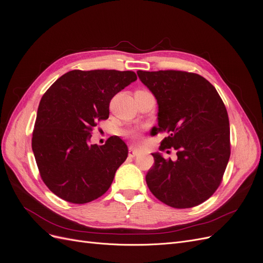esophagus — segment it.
<instances>
[{
	"label": "esophagus",
	"instance_id": "esophagus-1",
	"mask_svg": "<svg viewBox=\"0 0 263 263\" xmlns=\"http://www.w3.org/2000/svg\"><path fill=\"white\" fill-rule=\"evenodd\" d=\"M140 154V151L137 150V149H135V148H133V147H129V157H131V158H134V157H136L137 155Z\"/></svg>",
	"mask_w": 263,
	"mask_h": 263
}]
</instances>
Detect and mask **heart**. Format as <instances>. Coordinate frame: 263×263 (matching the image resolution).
<instances>
[{
    "label": "heart",
    "mask_w": 263,
    "mask_h": 263,
    "mask_svg": "<svg viewBox=\"0 0 263 263\" xmlns=\"http://www.w3.org/2000/svg\"><path fill=\"white\" fill-rule=\"evenodd\" d=\"M124 135H126L132 143L137 144L142 139V131L137 128H132L124 132Z\"/></svg>",
    "instance_id": "b5f03b06"
}]
</instances>
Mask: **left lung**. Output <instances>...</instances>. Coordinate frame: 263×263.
Returning <instances> with one entry per match:
<instances>
[{
  "instance_id": "8db88e82",
  "label": "left lung",
  "mask_w": 263,
  "mask_h": 263,
  "mask_svg": "<svg viewBox=\"0 0 263 263\" xmlns=\"http://www.w3.org/2000/svg\"><path fill=\"white\" fill-rule=\"evenodd\" d=\"M159 104L158 128L166 133L160 150H176L177 161L153 154L146 175L150 192L176 209L198 205L222 183L230 157V129L226 106L203 77L186 71H137Z\"/></svg>"
}]
</instances>
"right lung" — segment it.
Returning a JSON list of instances; mask_svg holds the SVG:
<instances>
[{"mask_svg": "<svg viewBox=\"0 0 263 263\" xmlns=\"http://www.w3.org/2000/svg\"><path fill=\"white\" fill-rule=\"evenodd\" d=\"M137 79L133 71L71 70L40 100L32 137L39 174L49 190L71 203L102 196L128 157L118 136L89 145L97 122L108 118L113 97Z\"/></svg>", "mask_w": 263, "mask_h": 263, "instance_id": "add662e5", "label": "right lung"}]
</instances>
